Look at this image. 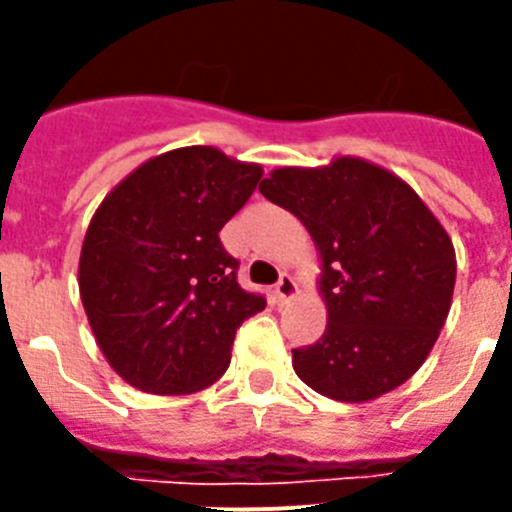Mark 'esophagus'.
Listing matches in <instances>:
<instances>
[{
	"instance_id": "1",
	"label": "esophagus",
	"mask_w": 512,
	"mask_h": 512,
	"mask_svg": "<svg viewBox=\"0 0 512 512\" xmlns=\"http://www.w3.org/2000/svg\"><path fill=\"white\" fill-rule=\"evenodd\" d=\"M295 295H297L295 279L289 277V274H282V279H279L277 287H274V302H277V305H284V302H289Z\"/></svg>"
}]
</instances>
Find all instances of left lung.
<instances>
[{
  "label": "left lung",
  "mask_w": 512,
  "mask_h": 512,
  "mask_svg": "<svg viewBox=\"0 0 512 512\" xmlns=\"http://www.w3.org/2000/svg\"><path fill=\"white\" fill-rule=\"evenodd\" d=\"M259 192L318 248L328 310L318 343L292 351L297 377L338 402H369L418 372L449 318L456 253L413 187L384 166L336 156L279 166Z\"/></svg>",
  "instance_id": "obj_1"
}]
</instances>
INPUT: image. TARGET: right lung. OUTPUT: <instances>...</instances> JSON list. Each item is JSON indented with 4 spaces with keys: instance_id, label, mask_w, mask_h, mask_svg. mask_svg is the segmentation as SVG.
Listing matches in <instances>:
<instances>
[{
    "instance_id": "1",
    "label": "right lung",
    "mask_w": 512,
    "mask_h": 512,
    "mask_svg": "<svg viewBox=\"0 0 512 512\" xmlns=\"http://www.w3.org/2000/svg\"><path fill=\"white\" fill-rule=\"evenodd\" d=\"M261 174L220 148H174L130 171L92 215L81 305L107 364L135 390H207L228 369L235 330L266 307L238 287V261L217 235Z\"/></svg>"
}]
</instances>
